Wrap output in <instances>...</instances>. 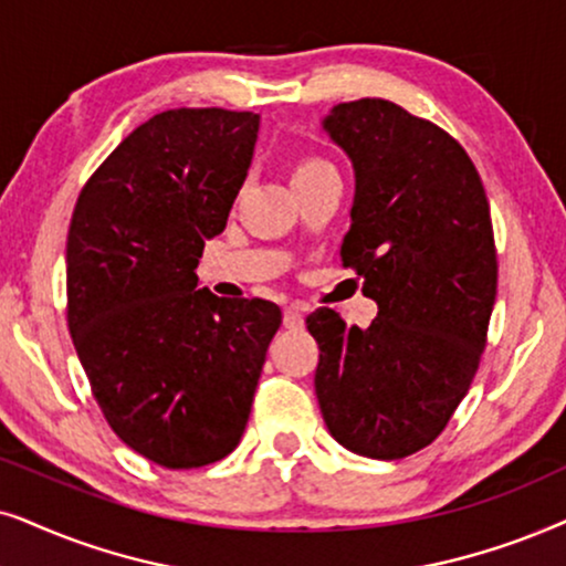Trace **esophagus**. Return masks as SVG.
I'll list each match as a JSON object with an SVG mask.
<instances>
[{
    "label": "esophagus",
    "mask_w": 566,
    "mask_h": 566,
    "mask_svg": "<svg viewBox=\"0 0 566 566\" xmlns=\"http://www.w3.org/2000/svg\"><path fill=\"white\" fill-rule=\"evenodd\" d=\"M303 323H305V311L300 305H287L284 307V326L287 328H292V331H297V328H303Z\"/></svg>",
    "instance_id": "obj_1"
}]
</instances>
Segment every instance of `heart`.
<instances>
[{
    "label": "heart",
    "instance_id": "heart-1",
    "mask_svg": "<svg viewBox=\"0 0 566 566\" xmlns=\"http://www.w3.org/2000/svg\"><path fill=\"white\" fill-rule=\"evenodd\" d=\"M328 170H336V168L328 160H323V157H305V160L295 168V180L321 176V172H328Z\"/></svg>",
    "mask_w": 566,
    "mask_h": 566
}]
</instances>
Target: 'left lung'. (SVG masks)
<instances>
[{
	"label": "left lung",
	"mask_w": 566,
	"mask_h": 566,
	"mask_svg": "<svg viewBox=\"0 0 566 566\" xmlns=\"http://www.w3.org/2000/svg\"><path fill=\"white\" fill-rule=\"evenodd\" d=\"M323 129L354 165L342 261L378 318L307 315L315 396L338 446L398 461L446 429L479 370L496 297L492 214L476 165L432 120L361 97L334 105Z\"/></svg>",
	"instance_id": "obj_1"
}]
</instances>
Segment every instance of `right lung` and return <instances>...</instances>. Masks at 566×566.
<instances>
[{
  "label": "right lung",
  "mask_w": 566,
  "mask_h": 566,
  "mask_svg": "<svg viewBox=\"0 0 566 566\" xmlns=\"http://www.w3.org/2000/svg\"><path fill=\"white\" fill-rule=\"evenodd\" d=\"M259 113L172 108L105 157L66 238V323L113 432L172 471L238 448L282 311L199 290L228 224Z\"/></svg>",
  "instance_id": "add662e5"
}]
</instances>
